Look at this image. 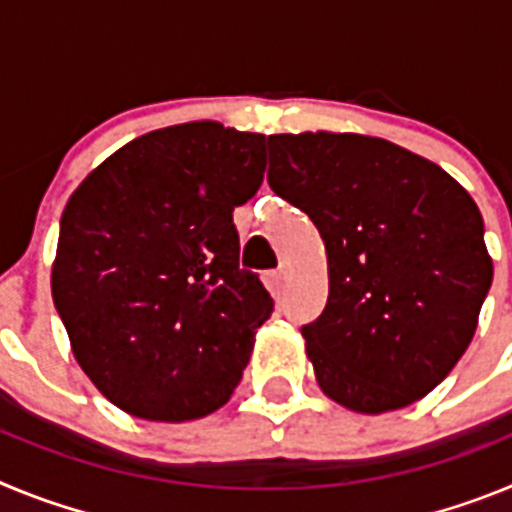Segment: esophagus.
<instances>
[{
    "instance_id": "esophagus-1",
    "label": "esophagus",
    "mask_w": 512,
    "mask_h": 512,
    "mask_svg": "<svg viewBox=\"0 0 512 512\" xmlns=\"http://www.w3.org/2000/svg\"><path fill=\"white\" fill-rule=\"evenodd\" d=\"M284 279H287V266H277V269L274 271H269V274H266L264 277V282H266V287L271 289V292H274V295H279V292H282V284H284Z\"/></svg>"
}]
</instances>
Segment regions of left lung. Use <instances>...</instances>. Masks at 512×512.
<instances>
[{"instance_id":"obj_1","label":"left lung","mask_w":512,"mask_h":512,"mask_svg":"<svg viewBox=\"0 0 512 512\" xmlns=\"http://www.w3.org/2000/svg\"><path fill=\"white\" fill-rule=\"evenodd\" d=\"M269 153V187L328 251V305L302 325L323 392L356 413L428 395L467 351L492 284L469 192L369 135H269Z\"/></svg>"}]
</instances>
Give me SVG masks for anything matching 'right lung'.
<instances>
[{
	"label": "right lung",
	"instance_id": "right-lung-1",
	"mask_svg": "<svg viewBox=\"0 0 512 512\" xmlns=\"http://www.w3.org/2000/svg\"><path fill=\"white\" fill-rule=\"evenodd\" d=\"M264 169L266 135L187 122L122 146L71 194L53 302L81 369L125 413L202 418L241 382L274 300L241 269L233 210Z\"/></svg>",
	"mask_w": 512,
	"mask_h": 512
}]
</instances>
